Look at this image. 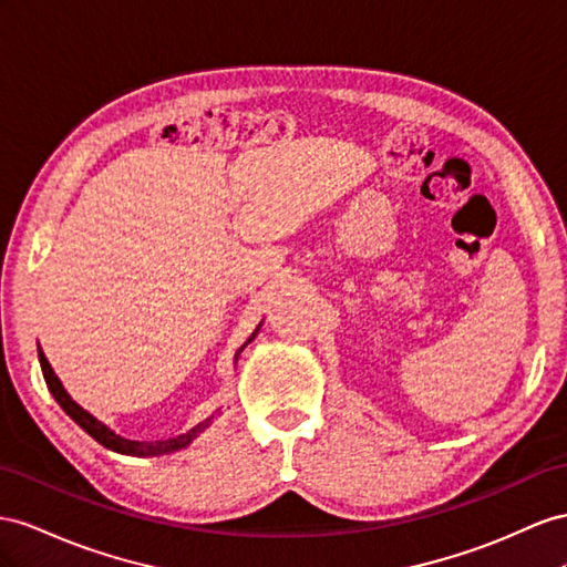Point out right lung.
<instances>
[{
	"label": "right lung",
	"instance_id": "right-lung-1",
	"mask_svg": "<svg viewBox=\"0 0 567 567\" xmlns=\"http://www.w3.org/2000/svg\"><path fill=\"white\" fill-rule=\"evenodd\" d=\"M251 340H254V336H251L249 340H246V344H249ZM246 344H244V347H246ZM244 347H241V350H244ZM241 350H239V352H241ZM239 352H237V354H239ZM38 357H40L42 375H45V383H48V388H50V393L54 395V400L60 402V408H62L71 419H74V422H76L83 431H89L100 445H105V447L114 450V453L136 455V457H143V455H165V453H172V450L186 447L188 443H192L194 435H196L200 429H206V424H208V422H203V424H198L196 429H192L188 433L177 435V439H167V441H128V439H122V435L110 431L105 424H100L91 412H85L76 400H71V395L64 390L62 381L54 375V371H52V367H50V361L45 359V354L38 352Z\"/></svg>",
	"mask_w": 567,
	"mask_h": 567
}]
</instances>
